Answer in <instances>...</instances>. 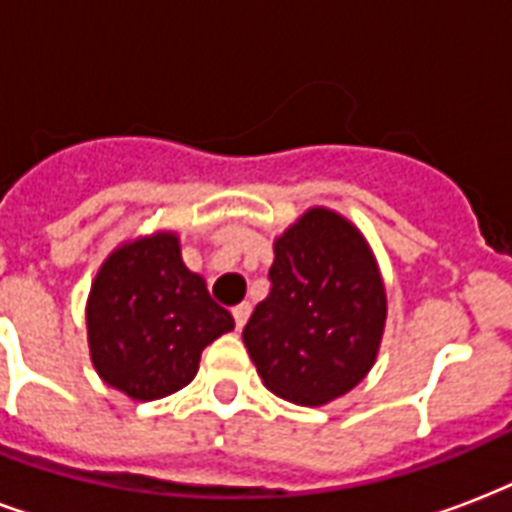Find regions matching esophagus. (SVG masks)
<instances>
[{"instance_id":"obj_1","label":"esophagus","mask_w":512,"mask_h":512,"mask_svg":"<svg viewBox=\"0 0 512 512\" xmlns=\"http://www.w3.org/2000/svg\"><path fill=\"white\" fill-rule=\"evenodd\" d=\"M248 315H251V304H237L235 310H232V318H235L237 331L248 323Z\"/></svg>"}]
</instances>
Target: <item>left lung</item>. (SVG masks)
Masks as SVG:
<instances>
[{
	"mask_svg": "<svg viewBox=\"0 0 512 512\" xmlns=\"http://www.w3.org/2000/svg\"><path fill=\"white\" fill-rule=\"evenodd\" d=\"M269 283L243 328L264 387L299 406H323L358 387L387 320L382 272L363 232L315 205L275 240Z\"/></svg>",
	"mask_w": 512,
	"mask_h": 512,
	"instance_id": "obj_1",
	"label": "left lung"
}]
</instances>
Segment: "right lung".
Listing matches in <instances>:
<instances>
[{"mask_svg":"<svg viewBox=\"0 0 512 512\" xmlns=\"http://www.w3.org/2000/svg\"><path fill=\"white\" fill-rule=\"evenodd\" d=\"M98 376L133 400H157L192 382L202 350L235 328L200 275L181 259L176 232L117 245L98 269L85 307Z\"/></svg>","mask_w":512,"mask_h":512,"instance_id":"1","label":"right lung"}]
</instances>
